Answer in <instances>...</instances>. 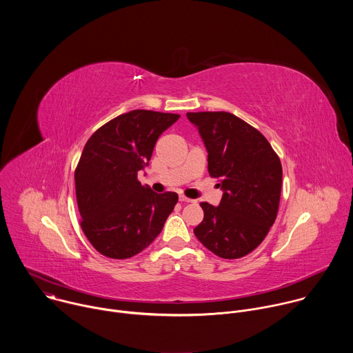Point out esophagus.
Returning <instances> with one entry per match:
<instances>
[{
  "mask_svg": "<svg viewBox=\"0 0 353 353\" xmlns=\"http://www.w3.org/2000/svg\"><path fill=\"white\" fill-rule=\"evenodd\" d=\"M179 199H180V203H194V199H190V198H187V196H184V195H180L179 196Z\"/></svg>",
  "mask_w": 353,
  "mask_h": 353,
  "instance_id": "obj_1",
  "label": "esophagus"
}]
</instances>
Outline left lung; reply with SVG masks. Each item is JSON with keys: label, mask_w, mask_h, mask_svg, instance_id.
I'll list each match as a JSON object with an SVG mask.
<instances>
[{"label": "left lung", "mask_w": 353, "mask_h": 353, "mask_svg": "<svg viewBox=\"0 0 353 353\" xmlns=\"http://www.w3.org/2000/svg\"><path fill=\"white\" fill-rule=\"evenodd\" d=\"M208 152V172L223 191L218 207L201 203L194 234L218 257L234 260L257 248L278 214L282 166L267 138L226 112L187 113Z\"/></svg>", "instance_id": "obj_1"}]
</instances>
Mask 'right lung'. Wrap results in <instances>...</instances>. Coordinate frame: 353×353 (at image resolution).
<instances>
[{
	"mask_svg": "<svg viewBox=\"0 0 353 353\" xmlns=\"http://www.w3.org/2000/svg\"><path fill=\"white\" fill-rule=\"evenodd\" d=\"M179 114L132 110L100 127L85 143L75 170L81 228L109 259H130L162 232L179 201L138 181L161 134Z\"/></svg>",
	"mask_w": 353,
	"mask_h": 353,
	"instance_id": "add662e5",
	"label": "right lung"
}]
</instances>
